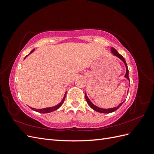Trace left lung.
Here are the masks:
<instances>
[{
  "label": "left lung",
  "instance_id": "left-lung-1",
  "mask_svg": "<svg viewBox=\"0 0 154 154\" xmlns=\"http://www.w3.org/2000/svg\"><path fill=\"white\" fill-rule=\"evenodd\" d=\"M110 51L111 53L113 54V55L116 56V57H117L118 58H119L124 63L125 66V67H126V74L125 75V78H127L128 80H129V77H128V67H127V63H126V61L125 58H123V56L121 55L117 51H116L114 48H110ZM128 90L127 91V94H128ZM85 99L87 100V102L88 105H89V106L91 107V109H92L96 111V112H100V113H105V114H109V113H111V112H113L116 111L117 109H118L119 107L122 105V104L124 103V101L122 102V103H120L118 106H116L115 107H112V108H109V109H103V108H100V107L97 106L96 105H95L94 104H93L92 103V101L89 100V98H88L86 92H85Z\"/></svg>",
  "mask_w": 154,
  "mask_h": 154
}]
</instances>
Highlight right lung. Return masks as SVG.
Instances as JSON below:
<instances>
[{"instance_id":"right-lung-1","label":"right lung","mask_w":154,"mask_h":154,"mask_svg":"<svg viewBox=\"0 0 154 154\" xmlns=\"http://www.w3.org/2000/svg\"><path fill=\"white\" fill-rule=\"evenodd\" d=\"M35 49H32V50L31 51V52H30V53H29V54H27V55L26 56V57L24 58V59L27 57V56L29 55L30 54H31L32 52H33V51H35ZM66 94H67V92H66V93H65L64 96H63V97L62 100L61 101V102H60V103H58V105H55V106H51V107H46V108L40 109L32 108V107H31V106H29V108H31V109H32V110L36 111V112H39V113H43V114H44V113H49V112H53V111H54V110H57L58 109H59V108H60V106H62V105L63 103L64 100H65V98H66Z\"/></svg>"}]
</instances>
